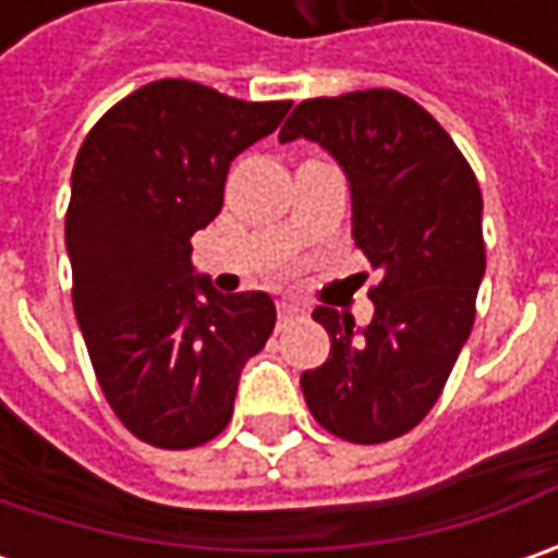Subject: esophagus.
<instances>
[{
	"instance_id": "1",
	"label": "esophagus",
	"mask_w": 558,
	"mask_h": 558,
	"mask_svg": "<svg viewBox=\"0 0 558 558\" xmlns=\"http://www.w3.org/2000/svg\"><path fill=\"white\" fill-rule=\"evenodd\" d=\"M298 316V307H291V304H279V326H286Z\"/></svg>"
}]
</instances>
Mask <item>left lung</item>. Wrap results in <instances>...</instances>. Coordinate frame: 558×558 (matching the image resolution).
I'll return each instance as SVG.
<instances>
[{
	"instance_id": "1",
	"label": "left lung",
	"mask_w": 558,
	"mask_h": 558,
	"mask_svg": "<svg viewBox=\"0 0 558 558\" xmlns=\"http://www.w3.org/2000/svg\"><path fill=\"white\" fill-rule=\"evenodd\" d=\"M319 142L341 163L354 242L381 279L366 329L316 307L329 360L301 375L313 418L351 444H385L438 403L475 323L484 276L482 189L457 142L395 89L307 98L279 142Z\"/></svg>"
}]
</instances>
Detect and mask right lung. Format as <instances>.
Segmentation results:
<instances>
[{"label": "right lung", "mask_w": 558, "mask_h": 558, "mask_svg": "<svg viewBox=\"0 0 558 558\" xmlns=\"http://www.w3.org/2000/svg\"><path fill=\"white\" fill-rule=\"evenodd\" d=\"M289 108L155 80L80 145L64 220L76 323L114 416L151 447L217 438L276 326L267 291L220 294L192 272V235L220 214L229 163Z\"/></svg>", "instance_id": "1"}]
</instances>
